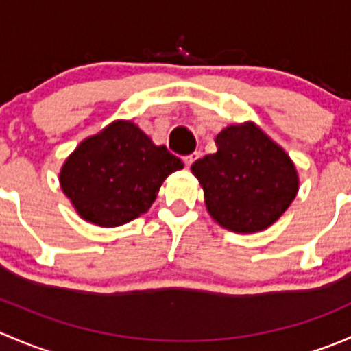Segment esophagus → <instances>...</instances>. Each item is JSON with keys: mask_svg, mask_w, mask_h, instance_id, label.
<instances>
[{"mask_svg": "<svg viewBox=\"0 0 351 351\" xmlns=\"http://www.w3.org/2000/svg\"><path fill=\"white\" fill-rule=\"evenodd\" d=\"M200 153H193V154H190V156H185V158H183V161H185V165H186V168H190V166L193 165V162L197 161L198 158H200Z\"/></svg>", "mask_w": 351, "mask_h": 351, "instance_id": "obj_1", "label": "esophagus"}]
</instances>
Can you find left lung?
I'll return each mask as SVG.
<instances>
[{
    "label": "left lung",
    "mask_w": 351,
    "mask_h": 351,
    "mask_svg": "<svg viewBox=\"0 0 351 351\" xmlns=\"http://www.w3.org/2000/svg\"><path fill=\"white\" fill-rule=\"evenodd\" d=\"M215 144L217 153L192 165L207 212L228 231H265L299 192L295 165L254 122L228 125L217 134Z\"/></svg>",
    "instance_id": "1"
}]
</instances>
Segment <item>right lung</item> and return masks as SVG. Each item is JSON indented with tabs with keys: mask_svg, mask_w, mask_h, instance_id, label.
Returning <instances> with one entry per match:
<instances>
[{
	"mask_svg": "<svg viewBox=\"0 0 351 351\" xmlns=\"http://www.w3.org/2000/svg\"><path fill=\"white\" fill-rule=\"evenodd\" d=\"M182 168L132 120H113L67 156L59 183L81 219L117 228L149 210L162 182Z\"/></svg>",
	"mask_w": 351,
	"mask_h": 351,
	"instance_id": "add662e5",
	"label": "right lung"
}]
</instances>
